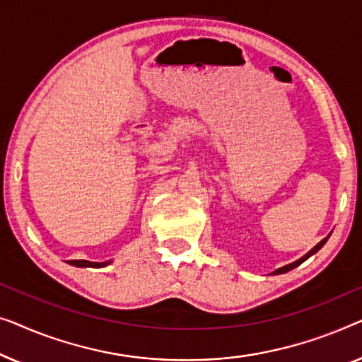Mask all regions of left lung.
<instances>
[{
  "mask_svg": "<svg viewBox=\"0 0 362 362\" xmlns=\"http://www.w3.org/2000/svg\"><path fill=\"white\" fill-rule=\"evenodd\" d=\"M327 239H328V238H325L323 241H320V243L317 244V246H315V247L312 249V251H310L308 254H305V256H303L302 259H298V261H295V262H292V264H288V266H285V267L277 269V271L274 272V274H284V272H288V271H292V269H295V267H297V266H300V264H302L303 261H307V259H308L310 256H312V254H315V252H317V251H320V249H322L323 244L327 243Z\"/></svg>",
  "mask_w": 362,
  "mask_h": 362,
  "instance_id": "left-lung-1",
  "label": "left lung"
}]
</instances>
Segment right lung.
I'll list each match as a JSON object with an SVG mask.
<instances>
[{
	"label": "right lung",
	"mask_w": 362,
	"mask_h": 362,
	"mask_svg": "<svg viewBox=\"0 0 362 362\" xmlns=\"http://www.w3.org/2000/svg\"><path fill=\"white\" fill-rule=\"evenodd\" d=\"M75 267H103L108 262H90V261H69Z\"/></svg>",
	"instance_id": "add662e5"
}]
</instances>
